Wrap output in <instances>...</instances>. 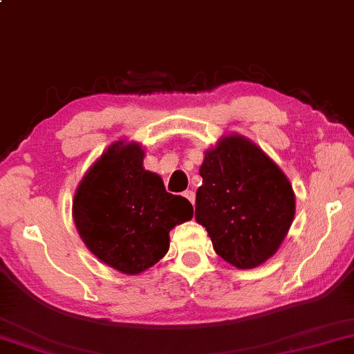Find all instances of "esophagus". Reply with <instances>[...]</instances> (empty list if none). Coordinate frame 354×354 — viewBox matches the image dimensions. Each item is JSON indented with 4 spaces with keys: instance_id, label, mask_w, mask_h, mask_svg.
Masks as SVG:
<instances>
[{
    "instance_id": "esophagus-1",
    "label": "esophagus",
    "mask_w": 354,
    "mask_h": 354,
    "mask_svg": "<svg viewBox=\"0 0 354 354\" xmlns=\"http://www.w3.org/2000/svg\"><path fill=\"white\" fill-rule=\"evenodd\" d=\"M185 197H186L187 201L191 202L192 205L196 204V194H194V192H192V191H185Z\"/></svg>"
}]
</instances>
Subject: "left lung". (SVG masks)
Wrapping results in <instances>:
<instances>
[{
  "label": "left lung",
  "mask_w": 354,
  "mask_h": 354,
  "mask_svg": "<svg viewBox=\"0 0 354 354\" xmlns=\"http://www.w3.org/2000/svg\"><path fill=\"white\" fill-rule=\"evenodd\" d=\"M196 220L215 252L238 268H254L280 248L295 216L283 171L251 140L228 136L205 153L199 169Z\"/></svg>",
  "instance_id": "left-lung-1"
}]
</instances>
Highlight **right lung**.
<instances>
[{
    "mask_svg": "<svg viewBox=\"0 0 354 354\" xmlns=\"http://www.w3.org/2000/svg\"><path fill=\"white\" fill-rule=\"evenodd\" d=\"M138 144H113L88 169L73 202L86 246L116 270L136 275L168 252L169 232L192 218L191 202L169 194L142 167Z\"/></svg>",
    "mask_w": 354,
    "mask_h": 354,
    "instance_id": "1",
    "label": "right lung"
}]
</instances>
